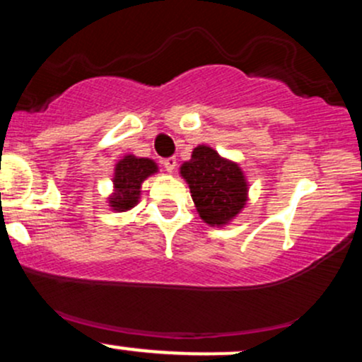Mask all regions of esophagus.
Instances as JSON below:
<instances>
[{
	"label": "esophagus",
	"instance_id": "1",
	"mask_svg": "<svg viewBox=\"0 0 362 362\" xmlns=\"http://www.w3.org/2000/svg\"><path fill=\"white\" fill-rule=\"evenodd\" d=\"M163 167L168 173H173L177 168V160L175 158H167V160H163Z\"/></svg>",
	"mask_w": 362,
	"mask_h": 362
}]
</instances>
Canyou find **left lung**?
Returning <instances> with one entry per match:
<instances>
[{
	"instance_id": "left-lung-1",
	"label": "left lung",
	"mask_w": 362,
	"mask_h": 362,
	"mask_svg": "<svg viewBox=\"0 0 362 362\" xmlns=\"http://www.w3.org/2000/svg\"><path fill=\"white\" fill-rule=\"evenodd\" d=\"M199 216L209 226H226L248 202V180L242 167L206 144L194 148L180 165Z\"/></svg>"
}]
</instances>
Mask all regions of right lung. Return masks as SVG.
<instances>
[{
	"instance_id": "obj_1",
	"label": "right lung",
	"mask_w": 362,
	"mask_h": 362,
	"mask_svg": "<svg viewBox=\"0 0 362 362\" xmlns=\"http://www.w3.org/2000/svg\"><path fill=\"white\" fill-rule=\"evenodd\" d=\"M158 172L160 168L151 158H139L136 155L120 158L114 167L112 194L107 197L110 209L114 213H126L138 206L143 182Z\"/></svg>"
}]
</instances>
